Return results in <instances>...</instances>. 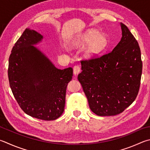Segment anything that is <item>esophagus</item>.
<instances>
[{"instance_id":"1","label":"esophagus","mask_w":150,"mask_h":150,"mask_svg":"<svg viewBox=\"0 0 150 150\" xmlns=\"http://www.w3.org/2000/svg\"><path fill=\"white\" fill-rule=\"evenodd\" d=\"M81 72V67L79 66H75L73 67V73L75 75H77Z\"/></svg>"}]
</instances>
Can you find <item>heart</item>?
Masks as SVG:
<instances>
[{
  "label": "heart",
  "instance_id": "heart-1",
  "mask_svg": "<svg viewBox=\"0 0 150 150\" xmlns=\"http://www.w3.org/2000/svg\"><path fill=\"white\" fill-rule=\"evenodd\" d=\"M108 37L105 33H100L96 29H90L76 39L75 45L78 47H83L85 58H91L98 55L105 50L108 45Z\"/></svg>",
  "mask_w": 150,
  "mask_h": 150
}]
</instances>
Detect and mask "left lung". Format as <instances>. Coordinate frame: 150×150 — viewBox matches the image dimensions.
Instances as JSON below:
<instances>
[{"label": "left lung", "instance_id": "8db88e82", "mask_svg": "<svg viewBox=\"0 0 150 150\" xmlns=\"http://www.w3.org/2000/svg\"><path fill=\"white\" fill-rule=\"evenodd\" d=\"M122 37L113 50L81 62L78 80L90 109L99 116L116 115L134 101L139 91L142 62L137 40L121 23Z\"/></svg>", "mask_w": 150, "mask_h": 150}]
</instances>
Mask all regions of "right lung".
I'll return each mask as SVG.
<instances>
[{
    "mask_svg": "<svg viewBox=\"0 0 150 150\" xmlns=\"http://www.w3.org/2000/svg\"><path fill=\"white\" fill-rule=\"evenodd\" d=\"M43 36L25 29L12 48L9 58V83L24 112L33 117L52 121L62 115L73 69H59L34 45Z\"/></svg>",
    "mask_w": 150,
    "mask_h": 150,
    "instance_id": "obj_1",
    "label": "right lung"
}]
</instances>
